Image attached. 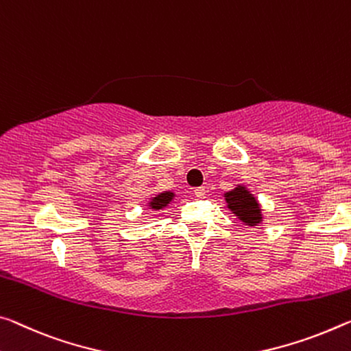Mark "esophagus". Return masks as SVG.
<instances>
[{
    "label": "esophagus",
    "instance_id": "obj_1",
    "mask_svg": "<svg viewBox=\"0 0 351 351\" xmlns=\"http://www.w3.org/2000/svg\"><path fill=\"white\" fill-rule=\"evenodd\" d=\"M193 192H195V195H197L198 198H203V197L206 195V187H203V186H202V187H197Z\"/></svg>",
    "mask_w": 351,
    "mask_h": 351
}]
</instances>
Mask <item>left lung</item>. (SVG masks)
I'll return each instance as SVG.
<instances>
[{"label":"left lung","mask_w":351,"mask_h":351,"mask_svg":"<svg viewBox=\"0 0 351 351\" xmlns=\"http://www.w3.org/2000/svg\"><path fill=\"white\" fill-rule=\"evenodd\" d=\"M226 208L234 214L239 221L247 226H259L264 221V213L252 191L245 184H236L234 189L223 193Z\"/></svg>","instance_id":"8db88e82"}]
</instances>
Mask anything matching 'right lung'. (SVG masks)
Here are the masks:
<instances>
[{
	"label": "right lung",
	"mask_w": 351,
	"mask_h": 351,
	"mask_svg": "<svg viewBox=\"0 0 351 351\" xmlns=\"http://www.w3.org/2000/svg\"><path fill=\"white\" fill-rule=\"evenodd\" d=\"M176 197V193L173 191H162L156 195L149 197L147 202V209L153 210V213H159V210H164L165 208H169V204L173 202Z\"/></svg>",
	"instance_id": "add662e5"
}]
</instances>
